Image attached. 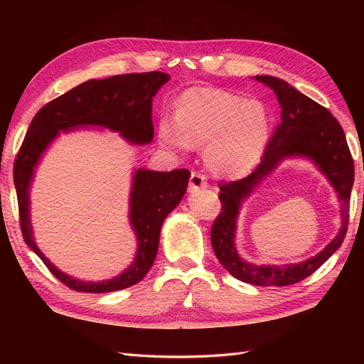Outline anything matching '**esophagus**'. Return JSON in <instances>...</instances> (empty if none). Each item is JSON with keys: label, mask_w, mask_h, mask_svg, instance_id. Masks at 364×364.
I'll return each mask as SVG.
<instances>
[{"label": "esophagus", "mask_w": 364, "mask_h": 364, "mask_svg": "<svg viewBox=\"0 0 364 364\" xmlns=\"http://www.w3.org/2000/svg\"><path fill=\"white\" fill-rule=\"evenodd\" d=\"M208 188V180L203 173L200 172H192L191 173V180H189V191L196 192L200 189Z\"/></svg>", "instance_id": "obj_1"}]
</instances>
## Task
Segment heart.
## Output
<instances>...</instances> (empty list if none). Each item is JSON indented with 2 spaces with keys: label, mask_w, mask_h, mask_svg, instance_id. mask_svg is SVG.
<instances>
[{
  "label": "heart",
  "mask_w": 364,
  "mask_h": 364,
  "mask_svg": "<svg viewBox=\"0 0 364 364\" xmlns=\"http://www.w3.org/2000/svg\"><path fill=\"white\" fill-rule=\"evenodd\" d=\"M270 137L259 100L223 89L192 87L176 100L175 120L159 125L161 142L178 151L205 145V162L219 176H241L258 164Z\"/></svg>",
  "instance_id": "b5f03b06"
}]
</instances>
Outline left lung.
<instances>
[{
    "label": "left lung",
    "mask_w": 364,
    "mask_h": 364,
    "mask_svg": "<svg viewBox=\"0 0 364 364\" xmlns=\"http://www.w3.org/2000/svg\"><path fill=\"white\" fill-rule=\"evenodd\" d=\"M275 92L282 106V122L270 139L264 156L250 175L241 180L220 183L222 211L211 228V244L220 264L237 280L257 286H289L316 272L339 247L349 225V203L353 186V159L339 122L327 107L300 94L297 89L275 76H255ZM288 156L311 159L328 176L342 202L343 227L337 237L316 257L299 265L257 267L238 257L234 231L238 208L244 198Z\"/></svg>",
    "instance_id": "obj_1"
}]
</instances>
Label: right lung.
Masks as SVG:
<instances>
[{"instance_id": "add662e5", "label": "right lung", "mask_w": 364, "mask_h": 364, "mask_svg": "<svg viewBox=\"0 0 364 364\" xmlns=\"http://www.w3.org/2000/svg\"><path fill=\"white\" fill-rule=\"evenodd\" d=\"M168 75L162 72L128 73L106 80H89L67 94L46 103L31 122L14 164V183L17 189L20 227L25 242L36 252L50 272L68 288L78 292H111L139 283L151 269L159 247L162 222L181 202L188 189L191 172L178 168L172 172L137 170L133 178L129 202V220L137 236L136 259L125 272L107 282H80L60 272L34 242L29 222V184L34 167L59 131L75 127L97 125L119 133L133 144L151 142V98Z\"/></svg>"}]
</instances>
